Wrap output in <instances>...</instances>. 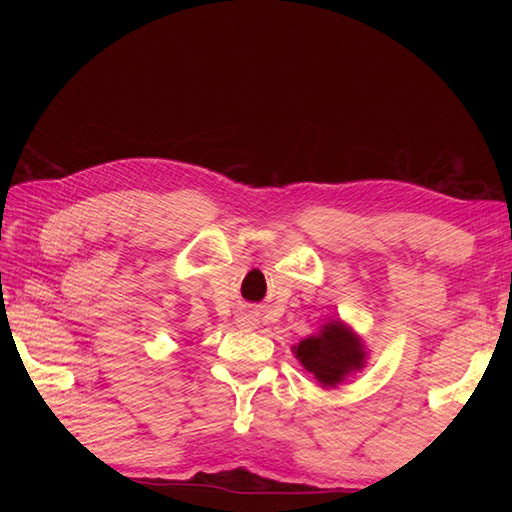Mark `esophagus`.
<instances>
[{
	"mask_svg": "<svg viewBox=\"0 0 512 512\" xmlns=\"http://www.w3.org/2000/svg\"><path fill=\"white\" fill-rule=\"evenodd\" d=\"M257 314L253 310H242L237 314V325H242V328H257Z\"/></svg>",
	"mask_w": 512,
	"mask_h": 512,
	"instance_id": "esophagus-1",
	"label": "esophagus"
}]
</instances>
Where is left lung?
<instances>
[{
    "label": "left lung",
    "mask_w": 512,
    "mask_h": 512,
    "mask_svg": "<svg viewBox=\"0 0 512 512\" xmlns=\"http://www.w3.org/2000/svg\"><path fill=\"white\" fill-rule=\"evenodd\" d=\"M292 354L323 389H334L367 365L363 339L341 319H330L317 334L292 345Z\"/></svg>",
    "instance_id": "left-lung-1"
}]
</instances>
